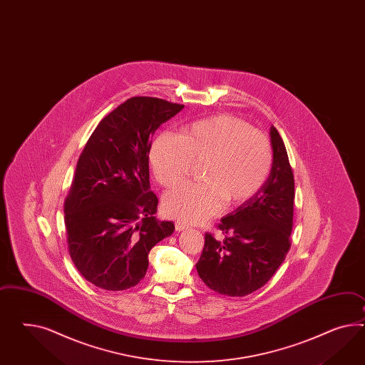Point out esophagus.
<instances>
[{
  "label": "esophagus",
  "mask_w": 365,
  "mask_h": 365,
  "mask_svg": "<svg viewBox=\"0 0 365 365\" xmlns=\"http://www.w3.org/2000/svg\"><path fill=\"white\" fill-rule=\"evenodd\" d=\"M187 228V225L183 222H175V230L177 231H185Z\"/></svg>",
  "instance_id": "34e87169"
}]
</instances>
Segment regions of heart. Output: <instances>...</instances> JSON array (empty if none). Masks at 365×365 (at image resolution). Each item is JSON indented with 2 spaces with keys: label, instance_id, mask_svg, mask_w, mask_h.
<instances>
[{
  "label": "heart",
  "instance_id": "obj_1",
  "mask_svg": "<svg viewBox=\"0 0 365 365\" xmlns=\"http://www.w3.org/2000/svg\"><path fill=\"white\" fill-rule=\"evenodd\" d=\"M150 166L165 187L182 183L192 163H203L200 183L166 194V214L197 223L227 207L245 205L264 185L272 166V148L264 134L242 119L217 115L182 128L179 138L159 135L150 150Z\"/></svg>",
  "mask_w": 365,
  "mask_h": 365
}]
</instances>
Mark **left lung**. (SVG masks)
Masks as SVG:
<instances>
[{
	"instance_id": "obj_1",
	"label": "left lung",
	"mask_w": 365,
	"mask_h": 365,
	"mask_svg": "<svg viewBox=\"0 0 365 365\" xmlns=\"http://www.w3.org/2000/svg\"><path fill=\"white\" fill-rule=\"evenodd\" d=\"M274 160L264 185L245 205L220 219L223 239L211 234L197 264V275L217 294L246 296L264 286L291 247L295 180L284 142L269 128Z\"/></svg>"
}]
</instances>
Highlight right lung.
Segmentation results:
<instances>
[{
	"label": "right lung",
	"mask_w": 365,
	"mask_h": 365,
	"mask_svg": "<svg viewBox=\"0 0 365 365\" xmlns=\"http://www.w3.org/2000/svg\"><path fill=\"white\" fill-rule=\"evenodd\" d=\"M183 105L133 97L102 119L78 159L65 200L69 254L91 284L122 291L148 272L151 248L170 237L150 191L148 153L157 128Z\"/></svg>",
	"instance_id": "obj_1"
}]
</instances>
